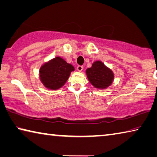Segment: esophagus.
<instances>
[{
  "mask_svg": "<svg viewBox=\"0 0 157 157\" xmlns=\"http://www.w3.org/2000/svg\"><path fill=\"white\" fill-rule=\"evenodd\" d=\"M83 68H84V67H83L82 66L79 65V66H78V67H77V69H78V71L81 72V71H82V70H83Z\"/></svg>",
  "mask_w": 157,
  "mask_h": 157,
  "instance_id": "34e87169",
  "label": "esophagus"
}]
</instances>
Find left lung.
I'll return each mask as SVG.
<instances>
[{"label":"left lung","mask_w":157,"mask_h":157,"mask_svg":"<svg viewBox=\"0 0 157 157\" xmlns=\"http://www.w3.org/2000/svg\"><path fill=\"white\" fill-rule=\"evenodd\" d=\"M86 75L92 85L98 89H105L113 82L114 75L101 61L94 62L91 68L86 71Z\"/></svg>","instance_id":"8db88e82"}]
</instances>
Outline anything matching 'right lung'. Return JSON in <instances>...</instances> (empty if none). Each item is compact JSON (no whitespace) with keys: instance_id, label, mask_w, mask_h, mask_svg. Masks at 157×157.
<instances>
[{"instance_id":"obj_1","label":"right lung","mask_w":157,"mask_h":157,"mask_svg":"<svg viewBox=\"0 0 157 157\" xmlns=\"http://www.w3.org/2000/svg\"><path fill=\"white\" fill-rule=\"evenodd\" d=\"M74 67L61 57H56L44 63L40 71L41 82L49 89H58L66 82Z\"/></svg>"}]
</instances>
